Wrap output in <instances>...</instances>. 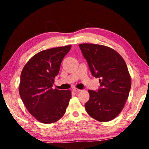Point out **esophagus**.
Listing matches in <instances>:
<instances>
[{
	"instance_id": "34e87169",
	"label": "esophagus",
	"mask_w": 149,
	"mask_h": 149,
	"mask_svg": "<svg viewBox=\"0 0 149 149\" xmlns=\"http://www.w3.org/2000/svg\"><path fill=\"white\" fill-rule=\"evenodd\" d=\"M73 91H74L75 93H79L80 91H81V90L78 89H77V88H74V89H73Z\"/></svg>"
}]
</instances>
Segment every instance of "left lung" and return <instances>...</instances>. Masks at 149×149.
I'll return each mask as SVG.
<instances>
[{"mask_svg":"<svg viewBox=\"0 0 149 149\" xmlns=\"http://www.w3.org/2000/svg\"><path fill=\"white\" fill-rule=\"evenodd\" d=\"M92 75L99 78L97 91L89 90L90 98L85 104L90 116L99 122L114 119L124 107L132 85L127 65L121 55L104 45H79Z\"/></svg>","mask_w":149,"mask_h":149,"instance_id":"obj_1","label":"left lung"}]
</instances>
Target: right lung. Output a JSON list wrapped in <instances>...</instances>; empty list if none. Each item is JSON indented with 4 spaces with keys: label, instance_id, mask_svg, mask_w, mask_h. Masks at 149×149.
<instances>
[{
    "label": "right lung",
    "instance_id": "1",
    "mask_svg": "<svg viewBox=\"0 0 149 149\" xmlns=\"http://www.w3.org/2000/svg\"><path fill=\"white\" fill-rule=\"evenodd\" d=\"M72 46L42 50L34 55L22 70L19 93L27 110L43 123L56 122L65 114L71 91L53 89L64 57Z\"/></svg>",
    "mask_w": 149,
    "mask_h": 149
}]
</instances>
